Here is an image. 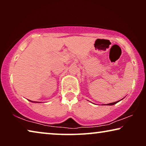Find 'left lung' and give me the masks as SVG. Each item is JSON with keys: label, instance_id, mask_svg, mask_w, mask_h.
I'll return each instance as SVG.
<instances>
[{"label": "left lung", "instance_id": "left-lung-1", "mask_svg": "<svg viewBox=\"0 0 146 146\" xmlns=\"http://www.w3.org/2000/svg\"><path fill=\"white\" fill-rule=\"evenodd\" d=\"M119 101H117V102H113V103H110V104H108L107 105H110V106H111V105H113V104H115L116 103H117Z\"/></svg>", "mask_w": 146, "mask_h": 146}]
</instances>
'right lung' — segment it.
<instances>
[{"label":"right lung","instance_id":"add662e5","mask_svg":"<svg viewBox=\"0 0 146 146\" xmlns=\"http://www.w3.org/2000/svg\"><path fill=\"white\" fill-rule=\"evenodd\" d=\"M31 102H33V101H31V100H30Z\"/></svg>","mask_w":146,"mask_h":146}]
</instances>
